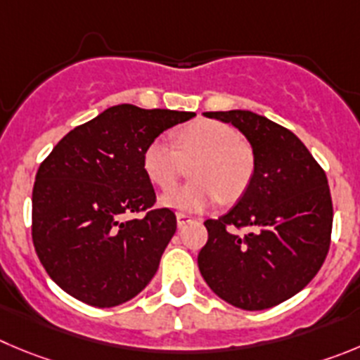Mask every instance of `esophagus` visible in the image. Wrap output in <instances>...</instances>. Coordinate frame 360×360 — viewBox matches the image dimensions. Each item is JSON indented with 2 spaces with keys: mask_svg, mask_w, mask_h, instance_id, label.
I'll return each instance as SVG.
<instances>
[{
  "mask_svg": "<svg viewBox=\"0 0 360 360\" xmlns=\"http://www.w3.org/2000/svg\"><path fill=\"white\" fill-rule=\"evenodd\" d=\"M176 217H177V226L179 227L186 226L188 221H191V217H188V214H184V213H177Z\"/></svg>",
  "mask_w": 360,
  "mask_h": 360,
  "instance_id": "esophagus-1",
  "label": "esophagus"
}]
</instances>
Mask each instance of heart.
<instances>
[{
  "instance_id": "b5f03b06",
  "label": "heart",
  "mask_w": 360,
  "mask_h": 360,
  "mask_svg": "<svg viewBox=\"0 0 360 360\" xmlns=\"http://www.w3.org/2000/svg\"><path fill=\"white\" fill-rule=\"evenodd\" d=\"M190 165L193 181L170 188L161 204L177 213H202L218 199L234 200L245 191L254 174V153L233 126L199 119L176 131L174 142L158 136L147 143L142 163L158 188H169Z\"/></svg>"
}]
</instances>
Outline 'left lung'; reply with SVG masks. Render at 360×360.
I'll use <instances>...</instances> for the list:
<instances>
[{
    "instance_id": "8db88e82",
    "label": "left lung",
    "mask_w": 360,
    "mask_h": 360,
    "mask_svg": "<svg viewBox=\"0 0 360 360\" xmlns=\"http://www.w3.org/2000/svg\"><path fill=\"white\" fill-rule=\"evenodd\" d=\"M245 134L254 174L236 206L206 220L199 270L227 304L263 311L288 300L314 278L332 233L328 181L297 134L248 110L206 112ZM248 226L241 237L236 231Z\"/></svg>"
}]
</instances>
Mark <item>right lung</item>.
<instances>
[{
    "label": "right lung",
    "mask_w": 360,
    "mask_h": 360,
    "mask_svg": "<svg viewBox=\"0 0 360 360\" xmlns=\"http://www.w3.org/2000/svg\"><path fill=\"white\" fill-rule=\"evenodd\" d=\"M193 112L117 104L63 136L40 163L32 195V238L49 277L70 297L115 307L140 293L177 229L156 210L143 170L147 143ZM146 212L122 221L124 214Z\"/></svg>",
    "instance_id": "1"
}]
</instances>
